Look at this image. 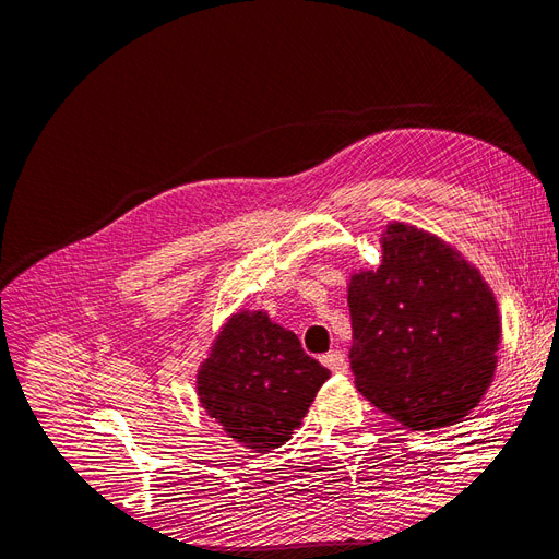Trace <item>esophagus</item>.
<instances>
[{
  "label": "esophagus",
  "mask_w": 559,
  "mask_h": 559,
  "mask_svg": "<svg viewBox=\"0 0 559 559\" xmlns=\"http://www.w3.org/2000/svg\"><path fill=\"white\" fill-rule=\"evenodd\" d=\"M321 364H324L326 368H331L333 373H347V359H345V354L337 352V349L324 354V357H321Z\"/></svg>",
  "instance_id": "esophagus-1"
}]
</instances>
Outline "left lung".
<instances>
[{
	"label": "left lung",
	"instance_id": "left-lung-1",
	"mask_svg": "<svg viewBox=\"0 0 559 559\" xmlns=\"http://www.w3.org/2000/svg\"><path fill=\"white\" fill-rule=\"evenodd\" d=\"M354 384L413 431L443 429L480 403L501 321L480 273L431 233L389 224L382 265L352 275Z\"/></svg>",
	"mask_w": 559,
	"mask_h": 559
}]
</instances>
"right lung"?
<instances>
[{
  "mask_svg": "<svg viewBox=\"0 0 559 559\" xmlns=\"http://www.w3.org/2000/svg\"><path fill=\"white\" fill-rule=\"evenodd\" d=\"M329 368L308 357L296 333L265 312H238L216 335L198 370L202 408L253 452L289 441L306 417Z\"/></svg>",
  "mask_w": 559,
  "mask_h": 559,
  "instance_id": "add662e5",
  "label": "right lung"
}]
</instances>
